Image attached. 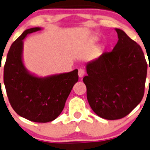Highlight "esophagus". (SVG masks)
<instances>
[{
	"label": "esophagus",
	"instance_id": "1",
	"mask_svg": "<svg viewBox=\"0 0 150 150\" xmlns=\"http://www.w3.org/2000/svg\"><path fill=\"white\" fill-rule=\"evenodd\" d=\"M85 73H86V72H85L84 70H83V69H80V70H78V76H79V78H83V77L85 75Z\"/></svg>",
	"mask_w": 150,
	"mask_h": 150
}]
</instances>
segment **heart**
I'll use <instances>...</instances> for the list:
<instances>
[{
	"label": "heart",
	"instance_id": "b5f03b06",
	"mask_svg": "<svg viewBox=\"0 0 150 150\" xmlns=\"http://www.w3.org/2000/svg\"><path fill=\"white\" fill-rule=\"evenodd\" d=\"M93 40H94V41H97V40H98V38H97V37H95V38H94Z\"/></svg>",
	"mask_w": 150,
	"mask_h": 150
}]
</instances>
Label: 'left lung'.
Listing matches in <instances>:
<instances>
[{"instance_id":"1","label":"left lung","mask_w":150,"mask_h":150,"mask_svg":"<svg viewBox=\"0 0 150 150\" xmlns=\"http://www.w3.org/2000/svg\"><path fill=\"white\" fill-rule=\"evenodd\" d=\"M115 30L119 38L116 46L88 62V75L83 78L90 106L108 120L124 118L137 106L144 96L147 71L141 47L123 30Z\"/></svg>"}]
</instances>
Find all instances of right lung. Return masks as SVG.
Returning a JSON list of instances; mask_svg holds the SVG:
<instances>
[{"label": "right lung", "instance_id": "add662e5", "mask_svg": "<svg viewBox=\"0 0 150 150\" xmlns=\"http://www.w3.org/2000/svg\"><path fill=\"white\" fill-rule=\"evenodd\" d=\"M40 27L26 29L11 46L4 66V82L9 102L17 114L34 122L54 120L78 80V70L39 77L25 67L23 39Z\"/></svg>", "mask_w": 150, "mask_h": 150}]
</instances>
